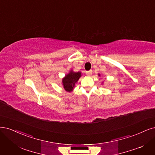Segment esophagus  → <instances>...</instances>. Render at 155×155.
Returning <instances> with one entry per match:
<instances>
[{
  "label": "esophagus",
  "mask_w": 155,
  "mask_h": 155,
  "mask_svg": "<svg viewBox=\"0 0 155 155\" xmlns=\"http://www.w3.org/2000/svg\"><path fill=\"white\" fill-rule=\"evenodd\" d=\"M86 74H87V75L88 76H90L92 74V70H90V71H87V72H86Z\"/></svg>",
  "instance_id": "esophagus-1"
}]
</instances>
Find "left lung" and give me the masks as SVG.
<instances>
[{
	"label": "left lung",
	"instance_id": "1",
	"mask_svg": "<svg viewBox=\"0 0 155 155\" xmlns=\"http://www.w3.org/2000/svg\"><path fill=\"white\" fill-rule=\"evenodd\" d=\"M98 76H101V75H100V74H98ZM103 83H102V84H103Z\"/></svg>",
	"mask_w": 155,
	"mask_h": 155
}]
</instances>
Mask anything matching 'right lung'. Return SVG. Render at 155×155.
Wrapping results in <instances>:
<instances>
[{
  "mask_svg": "<svg viewBox=\"0 0 155 155\" xmlns=\"http://www.w3.org/2000/svg\"><path fill=\"white\" fill-rule=\"evenodd\" d=\"M81 76V72H74L73 70H70L69 72L62 79L61 84L64 90L67 92H72L74 88L75 87L76 83Z\"/></svg>",
  "mask_w": 155,
  "mask_h": 155,
  "instance_id": "obj_1",
  "label": "right lung"
}]
</instances>
